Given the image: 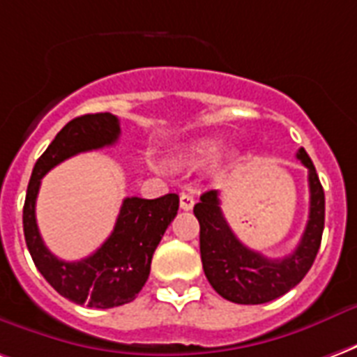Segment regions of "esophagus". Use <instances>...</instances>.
Segmentation results:
<instances>
[{"label":"esophagus","instance_id":"1","mask_svg":"<svg viewBox=\"0 0 357 357\" xmlns=\"http://www.w3.org/2000/svg\"><path fill=\"white\" fill-rule=\"evenodd\" d=\"M192 206H195L192 195H189V192H181V195H179V208H181V210H191Z\"/></svg>","mask_w":357,"mask_h":357}]
</instances>
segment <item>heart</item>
Instances as JSON below:
<instances>
[{"label": "heart", "mask_w": 357, "mask_h": 357, "mask_svg": "<svg viewBox=\"0 0 357 357\" xmlns=\"http://www.w3.org/2000/svg\"><path fill=\"white\" fill-rule=\"evenodd\" d=\"M219 139L215 138H202L197 139L195 144H191L187 147L185 158L187 160H204V158H210L212 155H215V151L219 149Z\"/></svg>", "instance_id": "1"}]
</instances>
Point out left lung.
Segmentation results:
<instances>
[{"instance_id": "left-lung-1", "label": "left lung", "mask_w": 357, "mask_h": 357, "mask_svg": "<svg viewBox=\"0 0 357 357\" xmlns=\"http://www.w3.org/2000/svg\"><path fill=\"white\" fill-rule=\"evenodd\" d=\"M297 158L308 168L310 212L301 242L282 259H268L236 238L223 218L218 191L204 192L199 204H195L204 274L223 299L238 305H263L293 289L310 271L321 244L326 195L305 149H299Z\"/></svg>"}]
</instances>
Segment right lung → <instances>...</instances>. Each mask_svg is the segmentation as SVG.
Wrapping results in <instances>:
<instances>
[{
	"label": "right lung",
	"instance_id": "right-lung-1",
	"mask_svg": "<svg viewBox=\"0 0 357 357\" xmlns=\"http://www.w3.org/2000/svg\"><path fill=\"white\" fill-rule=\"evenodd\" d=\"M119 134V119L112 113L81 115L70 121L38 158L24 202V238L38 271L62 297L91 308H113L136 299L149 278L153 253L179 208L176 192L153 200L130 197L123 200L109 238L92 255L68 263L47 250L36 221L41 178L77 153L113 145Z\"/></svg>",
	"mask_w": 357,
	"mask_h": 357
}]
</instances>
